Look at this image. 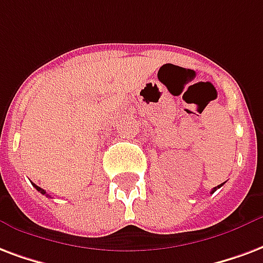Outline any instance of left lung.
Masks as SVG:
<instances>
[{"instance_id":"left-lung-1","label":"left lung","mask_w":263,"mask_h":263,"mask_svg":"<svg viewBox=\"0 0 263 263\" xmlns=\"http://www.w3.org/2000/svg\"><path fill=\"white\" fill-rule=\"evenodd\" d=\"M223 185V184H220V185H217V186H215V188H213V190H212V194H213V192L216 191V190H217V188H220V186Z\"/></svg>"}]
</instances>
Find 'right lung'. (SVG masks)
Segmentation results:
<instances>
[{
  "label": "right lung",
  "instance_id": "right-lung-1",
  "mask_svg": "<svg viewBox=\"0 0 263 263\" xmlns=\"http://www.w3.org/2000/svg\"><path fill=\"white\" fill-rule=\"evenodd\" d=\"M33 186H34V188H36V190H37V191L40 192V194H43V195H46V191H44V190H42V188H40V186L34 185V184H33Z\"/></svg>",
  "mask_w": 263,
  "mask_h": 263
}]
</instances>
